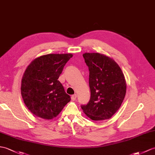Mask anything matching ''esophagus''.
<instances>
[{"label":"esophagus","mask_w":155,"mask_h":155,"mask_svg":"<svg viewBox=\"0 0 155 155\" xmlns=\"http://www.w3.org/2000/svg\"><path fill=\"white\" fill-rule=\"evenodd\" d=\"M71 99H72V100H76V99H77V94L72 95Z\"/></svg>","instance_id":"obj_1"}]
</instances>
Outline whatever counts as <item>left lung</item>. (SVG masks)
I'll list each match as a JSON object with an SVG mask.
<instances>
[{"instance_id": "left-lung-1", "label": "left lung", "mask_w": 155, "mask_h": 155, "mask_svg": "<svg viewBox=\"0 0 155 155\" xmlns=\"http://www.w3.org/2000/svg\"><path fill=\"white\" fill-rule=\"evenodd\" d=\"M89 70L91 99L81 108L94 121L108 120L120 108L126 93L124 74L116 61L98 53L83 55Z\"/></svg>"}]
</instances>
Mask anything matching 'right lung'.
Here are the masks:
<instances>
[{
  "mask_svg": "<svg viewBox=\"0 0 155 155\" xmlns=\"http://www.w3.org/2000/svg\"><path fill=\"white\" fill-rule=\"evenodd\" d=\"M73 55L48 54L35 59L25 71L21 84L24 104L35 116L51 120L55 117L71 97L58 78Z\"/></svg>",
  "mask_w": 155,
  "mask_h": 155,
  "instance_id": "1",
  "label": "right lung"
}]
</instances>
